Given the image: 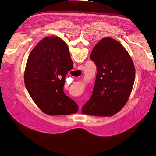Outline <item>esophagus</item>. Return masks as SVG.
I'll return each instance as SVG.
<instances>
[{"mask_svg": "<svg viewBox=\"0 0 156 156\" xmlns=\"http://www.w3.org/2000/svg\"><path fill=\"white\" fill-rule=\"evenodd\" d=\"M83 69H84V66H79V67H78V70H79L80 72H82V70H83Z\"/></svg>", "mask_w": 156, "mask_h": 156, "instance_id": "esophagus-1", "label": "esophagus"}]
</instances>
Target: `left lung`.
<instances>
[{
  "instance_id": "obj_1",
  "label": "left lung",
  "mask_w": 156,
  "mask_h": 156,
  "mask_svg": "<svg viewBox=\"0 0 156 156\" xmlns=\"http://www.w3.org/2000/svg\"><path fill=\"white\" fill-rule=\"evenodd\" d=\"M90 58L97 73L92 94L82 112L110 117L121 110L131 93L135 75L133 60L120 43L110 37L94 46Z\"/></svg>"
}]
</instances>
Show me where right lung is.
Wrapping results in <instances>:
<instances>
[{
  "label": "right lung",
  "mask_w": 156,
  "mask_h": 156,
  "mask_svg": "<svg viewBox=\"0 0 156 156\" xmlns=\"http://www.w3.org/2000/svg\"><path fill=\"white\" fill-rule=\"evenodd\" d=\"M73 62L66 43L58 37H46L29 54L24 74L25 87L45 113H76L77 104L64 92L66 76Z\"/></svg>",
  "instance_id": "add662e5"
}]
</instances>
